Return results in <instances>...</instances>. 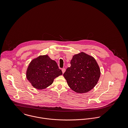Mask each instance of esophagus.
<instances>
[{
  "instance_id": "esophagus-1",
  "label": "esophagus",
  "mask_w": 128,
  "mask_h": 128,
  "mask_svg": "<svg viewBox=\"0 0 128 128\" xmlns=\"http://www.w3.org/2000/svg\"><path fill=\"white\" fill-rule=\"evenodd\" d=\"M62 73H64V72H65V71H66V68H62Z\"/></svg>"
}]
</instances>
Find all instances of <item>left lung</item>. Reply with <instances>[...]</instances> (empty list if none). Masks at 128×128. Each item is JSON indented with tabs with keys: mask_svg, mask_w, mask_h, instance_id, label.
Returning a JSON list of instances; mask_svg holds the SVG:
<instances>
[{
	"mask_svg": "<svg viewBox=\"0 0 128 128\" xmlns=\"http://www.w3.org/2000/svg\"><path fill=\"white\" fill-rule=\"evenodd\" d=\"M70 64L71 66L63 75L69 87L80 94L91 91L100 75V67L94 58L82 52L73 56Z\"/></svg>",
	"mask_w": 128,
	"mask_h": 128,
	"instance_id": "obj_1",
	"label": "left lung"
}]
</instances>
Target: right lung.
Segmentation results:
<instances>
[{"instance_id": "1", "label": "right lung", "mask_w": 128, "mask_h": 128, "mask_svg": "<svg viewBox=\"0 0 128 128\" xmlns=\"http://www.w3.org/2000/svg\"><path fill=\"white\" fill-rule=\"evenodd\" d=\"M62 74L55 60L48 55H41L31 61L26 77L34 88L42 90L50 86L55 78Z\"/></svg>"}]
</instances>
